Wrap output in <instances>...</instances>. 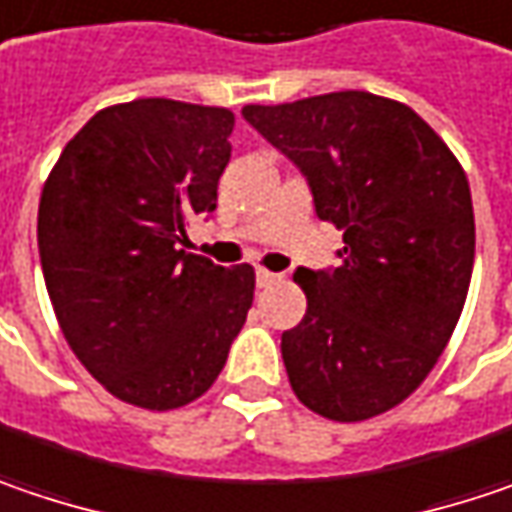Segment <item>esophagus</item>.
Segmentation results:
<instances>
[{"mask_svg": "<svg viewBox=\"0 0 512 512\" xmlns=\"http://www.w3.org/2000/svg\"><path fill=\"white\" fill-rule=\"evenodd\" d=\"M281 281V275L269 272V269H257V286H272Z\"/></svg>", "mask_w": 512, "mask_h": 512, "instance_id": "esophagus-1", "label": "esophagus"}]
</instances>
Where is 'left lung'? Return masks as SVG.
<instances>
[{
	"label": "left lung",
	"instance_id": "left-lung-1",
	"mask_svg": "<svg viewBox=\"0 0 512 512\" xmlns=\"http://www.w3.org/2000/svg\"><path fill=\"white\" fill-rule=\"evenodd\" d=\"M304 170L316 214L342 231V266L298 269L307 313L281 336L295 397L359 423L432 374L464 310L475 214L461 162L411 106L371 92L243 106Z\"/></svg>",
	"mask_w": 512,
	"mask_h": 512
}]
</instances>
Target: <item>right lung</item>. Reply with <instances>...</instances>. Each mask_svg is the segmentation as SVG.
I'll return each instance as SVG.
<instances>
[{
  "mask_svg": "<svg viewBox=\"0 0 512 512\" xmlns=\"http://www.w3.org/2000/svg\"><path fill=\"white\" fill-rule=\"evenodd\" d=\"M234 112L138 98L92 115L51 167L37 243L57 324L80 365L121 403H194L228 359L255 269L179 249L217 208Z\"/></svg>",
  "mask_w": 512,
  "mask_h": 512,
  "instance_id": "obj_1",
  "label": "right lung"
}]
</instances>
